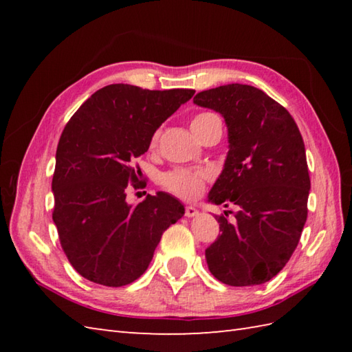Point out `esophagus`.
<instances>
[{
    "mask_svg": "<svg viewBox=\"0 0 352 352\" xmlns=\"http://www.w3.org/2000/svg\"><path fill=\"white\" fill-rule=\"evenodd\" d=\"M197 214H198V210L195 207H192V206L184 207V216H188V218H193V216H197Z\"/></svg>",
    "mask_w": 352,
    "mask_h": 352,
    "instance_id": "esophagus-1",
    "label": "esophagus"
}]
</instances>
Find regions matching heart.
I'll return each mask as SVG.
<instances>
[{"label": "heart", "mask_w": 352, "mask_h": 352, "mask_svg": "<svg viewBox=\"0 0 352 352\" xmlns=\"http://www.w3.org/2000/svg\"><path fill=\"white\" fill-rule=\"evenodd\" d=\"M213 119H219L218 115L212 113V111H203L193 116L190 126L195 134H198L204 126L213 121ZM162 130H155L149 140V148L155 149L159 145ZM210 172L206 169H186V168H175L172 170H168L166 174H163L160 178V183L164 189L170 192L172 195H175L182 199H195L201 193H203L206 184L210 182Z\"/></svg>", "instance_id": "obj_1"}]
</instances>
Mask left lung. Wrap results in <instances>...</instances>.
Masks as SVG:
<instances>
[{
  "label": "left lung",
  "mask_w": 352,
  "mask_h": 352,
  "mask_svg": "<svg viewBox=\"0 0 352 352\" xmlns=\"http://www.w3.org/2000/svg\"><path fill=\"white\" fill-rule=\"evenodd\" d=\"M193 102L219 111L228 126L226 166L208 199L239 207L233 222L227 212L218 216L208 269L228 286L266 283L286 266L307 221L310 175L300 129L280 102L248 85L208 89Z\"/></svg>",
  "instance_id": "obj_1"
}]
</instances>
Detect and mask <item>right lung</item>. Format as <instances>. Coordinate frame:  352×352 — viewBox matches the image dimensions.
<instances>
[{
    "instance_id": "obj_1",
    "label": "right lung",
    "mask_w": 352,
    "mask_h": 352,
    "mask_svg": "<svg viewBox=\"0 0 352 352\" xmlns=\"http://www.w3.org/2000/svg\"><path fill=\"white\" fill-rule=\"evenodd\" d=\"M193 94L109 85L66 124L52 175V221L65 256L86 280L109 287L138 280L163 231L184 214L180 201L164 192L133 207L125 197L129 184L142 183L136 159L153 133Z\"/></svg>"
}]
</instances>
